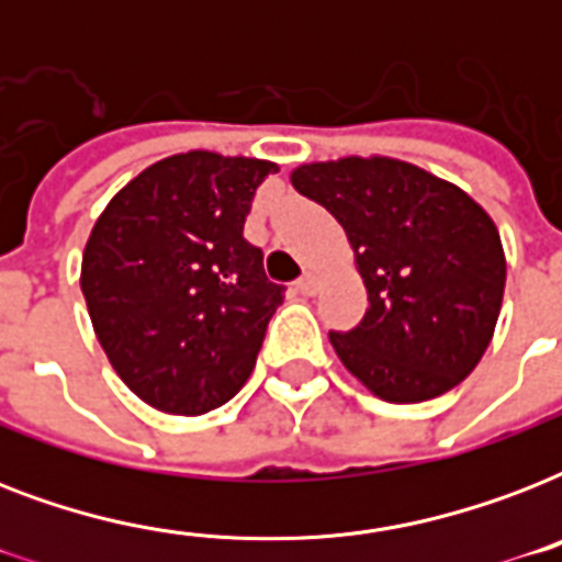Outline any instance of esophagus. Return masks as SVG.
Here are the masks:
<instances>
[{
    "instance_id": "obj_1",
    "label": "esophagus",
    "mask_w": 562,
    "mask_h": 562,
    "mask_svg": "<svg viewBox=\"0 0 562 562\" xmlns=\"http://www.w3.org/2000/svg\"><path fill=\"white\" fill-rule=\"evenodd\" d=\"M297 291H300V294H306V297H312V294H315V291H317V277H315V273H303V277H300V280H297Z\"/></svg>"
}]
</instances>
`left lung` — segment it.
<instances>
[{
	"label": "left lung",
	"mask_w": 562,
	"mask_h": 562,
	"mask_svg": "<svg viewBox=\"0 0 562 562\" xmlns=\"http://www.w3.org/2000/svg\"><path fill=\"white\" fill-rule=\"evenodd\" d=\"M347 229L370 308L329 333L338 359L387 402H426L475 370L496 329L505 254L490 215L452 183L387 157L291 175Z\"/></svg>",
	"instance_id": "obj_1"
}]
</instances>
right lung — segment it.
I'll use <instances>...</instances> for the list:
<instances>
[{
    "instance_id": "obj_1",
    "label": "right lung",
    "mask_w": 562,
    "mask_h": 562,
    "mask_svg": "<svg viewBox=\"0 0 562 562\" xmlns=\"http://www.w3.org/2000/svg\"><path fill=\"white\" fill-rule=\"evenodd\" d=\"M277 166L189 151L154 162L101 212L81 291L122 382L166 414L218 408L254 373L285 285L245 238Z\"/></svg>"
}]
</instances>
